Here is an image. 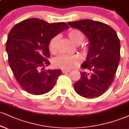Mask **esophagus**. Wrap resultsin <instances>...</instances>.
Instances as JSON below:
<instances>
[{
	"mask_svg": "<svg viewBox=\"0 0 129 129\" xmlns=\"http://www.w3.org/2000/svg\"><path fill=\"white\" fill-rule=\"evenodd\" d=\"M70 71V70H62V73L64 74V73H69Z\"/></svg>",
	"mask_w": 129,
	"mask_h": 129,
	"instance_id": "1",
	"label": "esophagus"
}]
</instances>
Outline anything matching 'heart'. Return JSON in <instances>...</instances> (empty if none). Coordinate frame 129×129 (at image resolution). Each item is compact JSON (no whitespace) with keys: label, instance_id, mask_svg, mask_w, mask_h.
<instances>
[{"label":"heart","instance_id":"heart-1","mask_svg":"<svg viewBox=\"0 0 129 129\" xmlns=\"http://www.w3.org/2000/svg\"><path fill=\"white\" fill-rule=\"evenodd\" d=\"M67 36L70 40L76 46L81 44L85 40V35L81 31L77 29H71L68 32ZM59 40V36L53 37L50 40L49 48L52 53H55L57 50V44ZM80 51L83 54H86L89 50V46L86 44H81L80 47ZM80 58L77 55H62L54 59L53 60L54 66L56 68L63 70L72 69L79 64Z\"/></svg>","mask_w":129,"mask_h":129}]
</instances>
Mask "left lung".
<instances>
[{"label": "left lung", "mask_w": 129, "mask_h": 129, "mask_svg": "<svg viewBox=\"0 0 129 129\" xmlns=\"http://www.w3.org/2000/svg\"><path fill=\"white\" fill-rule=\"evenodd\" d=\"M68 24L81 31L89 41L86 60L81 65L88 72L74 84L79 95L85 98L98 97L104 94L114 81L119 59L120 42L114 29L108 24L91 20L70 21Z\"/></svg>", "instance_id": "left-lung-1"}]
</instances>
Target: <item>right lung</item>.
<instances>
[{"mask_svg": "<svg viewBox=\"0 0 129 129\" xmlns=\"http://www.w3.org/2000/svg\"><path fill=\"white\" fill-rule=\"evenodd\" d=\"M69 29L63 22L49 23L37 18L15 24L8 34L6 50L15 79L26 92L41 95L55 86L61 70H44L50 65L49 43L53 37Z\"/></svg>", "mask_w": 129, "mask_h": 129, "instance_id": "obj_1", "label": "right lung"}]
</instances>
